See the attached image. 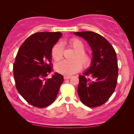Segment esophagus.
Wrapping results in <instances>:
<instances>
[{"instance_id": "esophagus-1", "label": "esophagus", "mask_w": 134, "mask_h": 134, "mask_svg": "<svg viewBox=\"0 0 134 134\" xmlns=\"http://www.w3.org/2000/svg\"><path fill=\"white\" fill-rule=\"evenodd\" d=\"M71 77V76H64V79L65 80H67V79H69Z\"/></svg>"}]
</instances>
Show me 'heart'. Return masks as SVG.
Here are the masks:
<instances>
[{
	"mask_svg": "<svg viewBox=\"0 0 134 134\" xmlns=\"http://www.w3.org/2000/svg\"><path fill=\"white\" fill-rule=\"evenodd\" d=\"M68 44L74 50L71 60H63L56 63L55 71L65 76H70L79 71L82 65L84 68H88L91 65L93 57L90 53L86 52L83 42L77 38H72L69 40ZM63 46L61 43L54 45L51 50V56L54 61H58L63 57Z\"/></svg>",
	"mask_w": 134,
	"mask_h": 134,
	"instance_id": "heart-1",
	"label": "heart"
}]
</instances>
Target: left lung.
<instances>
[{
  "label": "left lung",
  "mask_w": 134,
  "mask_h": 134,
  "mask_svg": "<svg viewBox=\"0 0 134 134\" xmlns=\"http://www.w3.org/2000/svg\"><path fill=\"white\" fill-rule=\"evenodd\" d=\"M74 34L87 41L93 51L91 66L79 77V96L87 107H99L109 100L116 88L118 75L116 52L111 44L97 33L87 31Z\"/></svg>",
  "instance_id": "8db88e82"
}]
</instances>
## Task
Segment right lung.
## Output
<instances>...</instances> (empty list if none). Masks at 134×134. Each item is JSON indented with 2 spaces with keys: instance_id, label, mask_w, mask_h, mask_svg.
<instances>
[{
  "instance_id": "add662e5",
  "label": "right lung",
  "mask_w": 134,
  "mask_h": 134,
  "mask_svg": "<svg viewBox=\"0 0 134 134\" xmlns=\"http://www.w3.org/2000/svg\"><path fill=\"white\" fill-rule=\"evenodd\" d=\"M62 34L38 32L27 38L21 46L13 65L16 89L23 98L34 107H46L57 96L63 76L52 72L51 50Z\"/></svg>"
}]
</instances>
